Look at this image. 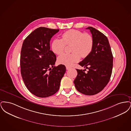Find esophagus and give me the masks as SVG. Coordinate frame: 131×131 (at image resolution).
I'll list each match as a JSON object with an SVG mask.
<instances>
[{
  "instance_id": "obj_1",
  "label": "esophagus",
  "mask_w": 131,
  "mask_h": 131,
  "mask_svg": "<svg viewBox=\"0 0 131 131\" xmlns=\"http://www.w3.org/2000/svg\"><path fill=\"white\" fill-rule=\"evenodd\" d=\"M66 69H67V70H69L71 68V67L68 66H66Z\"/></svg>"
}]
</instances>
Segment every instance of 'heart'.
<instances>
[{
  "instance_id": "b5f03b06",
  "label": "heart",
  "mask_w": 131,
  "mask_h": 131,
  "mask_svg": "<svg viewBox=\"0 0 131 131\" xmlns=\"http://www.w3.org/2000/svg\"><path fill=\"white\" fill-rule=\"evenodd\" d=\"M61 39H55L51 43L52 51L56 54L60 55L64 51L65 46L71 44L70 54H63L58 58L60 64L70 66L79 61L81 58H85L91 52L93 47V39L88 33L71 29L64 32Z\"/></svg>"
}]
</instances>
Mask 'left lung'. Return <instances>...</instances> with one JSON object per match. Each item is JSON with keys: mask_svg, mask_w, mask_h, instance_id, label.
<instances>
[{"mask_svg": "<svg viewBox=\"0 0 131 131\" xmlns=\"http://www.w3.org/2000/svg\"><path fill=\"white\" fill-rule=\"evenodd\" d=\"M93 39V49L88 56L79 64L88 69H76L78 75L74 82L77 90L86 95L99 93L110 81L113 67V56L106 36L92 27H88Z\"/></svg>", "mask_w": 131, "mask_h": 131, "instance_id": "8db88e82", "label": "left lung"}]
</instances>
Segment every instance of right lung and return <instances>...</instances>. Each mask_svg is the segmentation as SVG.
Returning a JSON list of instances; mask_svg holds the SVG:
<instances>
[{
  "mask_svg": "<svg viewBox=\"0 0 131 131\" xmlns=\"http://www.w3.org/2000/svg\"><path fill=\"white\" fill-rule=\"evenodd\" d=\"M59 30L39 27L23 44L20 58L21 77L28 90L38 97L56 93L66 72L64 65L54 66L56 56L50 50V39Z\"/></svg>",
  "mask_w": 131,
  "mask_h": 131,
  "instance_id": "add662e5",
  "label": "right lung"
}]
</instances>
